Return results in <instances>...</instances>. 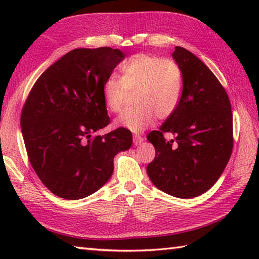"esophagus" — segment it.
Instances as JSON below:
<instances>
[{"mask_svg": "<svg viewBox=\"0 0 259 259\" xmlns=\"http://www.w3.org/2000/svg\"><path fill=\"white\" fill-rule=\"evenodd\" d=\"M142 142H144V138H142L141 136H139V135H135V136H134V144H135L136 146L141 145Z\"/></svg>", "mask_w": 259, "mask_h": 259, "instance_id": "obj_1", "label": "esophagus"}]
</instances>
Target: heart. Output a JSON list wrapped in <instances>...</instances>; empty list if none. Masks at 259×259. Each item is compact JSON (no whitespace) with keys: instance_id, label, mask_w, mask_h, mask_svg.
<instances>
[{"instance_id":"b5f03b06","label":"heart","mask_w":259,"mask_h":259,"mask_svg":"<svg viewBox=\"0 0 259 259\" xmlns=\"http://www.w3.org/2000/svg\"><path fill=\"white\" fill-rule=\"evenodd\" d=\"M122 79L111 75L103 84V100L111 112H119L126 91H137L136 108L128 109L114 121L117 126L140 133L156 117L166 119L177 109L183 93V72L171 59L137 53L121 65Z\"/></svg>"}]
</instances>
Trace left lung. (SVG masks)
Masks as SVG:
<instances>
[{"mask_svg": "<svg viewBox=\"0 0 259 259\" xmlns=\"http://www.w3.org/2000/svg\"><path fill=\"white\" fill-rule=\"evenodd\" d=\"M172 58L183 72L177 109L147 139L156 157L147 166L152 184L168 195L194 198L221 177L233 151V113L227 92L207 65L185 48ZM175 135L166 142L163 134Z\"/></svg>", "mask_w": 259, "mask_h": 259, "instance_id": "obj_1", "label": "left lung"}]
</instances>
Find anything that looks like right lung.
I'll use <instances>...</instances> for the list:
<instances>
[{
  "mask_svg": "<svg viewBox=\"0 0 259 259\" xmlns=\"http://www.w3.org/2000/svg\"><path fill=\"white\" fill-rule=\"evenodd\" d=\"M125 58L118 49H74L43 72L21 114L27 157L52 194L76 200L92 195L113 172V158L133 145V135L108 125L103 84Z\"/></svg>",
  "mask_w": 259,
  "mask_h": 259,
  "instance_id": "add662e5",
  "label": "right lung"
}]
</instances>
